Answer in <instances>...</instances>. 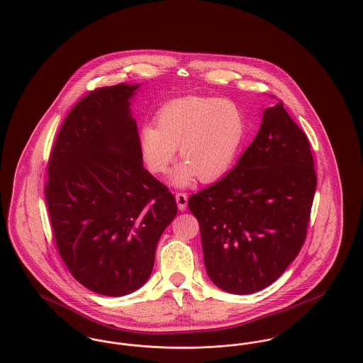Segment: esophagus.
I'll return each mask as SVG.
<instances>
[{"instance_id":"34e87169","label":"esophagus","mask_w":363,"mask_h":363,"mask_svg":"<svg viewBox=\"0 0 363 363\" xmlns=\"http://www.w3.org/2000/svg\"><path fill=\"white\" fill-rule=\"evenodd\" d=\"M175 200H177V206L179 211H185L188 207V194L186 193H177L175 194Z\"/></svg>"}]
</instances>
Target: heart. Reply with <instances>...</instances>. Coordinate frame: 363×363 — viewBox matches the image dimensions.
Segmentation results:
<instances>
[{"label": "heart", "mask_w": 363, "mask_h": 363, "mask_svg": "<svg viewBox=\"0 0 363 363\" xmlns=\"http://www.w3.org/2000/svg\"><path fill=\"white\" fill-rule=\"evenodd\" d=\"M155 125L138 133L141 157L152 174H163L178 147L182 163L171 175L177 186H188L196 177L201 182L218 179L235 162L247 134L242 108L218 97L171 100L156 112Z\"/></svg>", "instance_id": "b5f03b06"}]
</instances>
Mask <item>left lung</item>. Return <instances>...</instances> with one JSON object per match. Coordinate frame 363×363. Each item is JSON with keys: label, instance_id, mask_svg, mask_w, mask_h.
I'll list each match as a JSON object with an SVG mask.
<instances>
[{"label": "left lung", "instance_id": "8db88e82", "mask_svg": "<svg viewBox=\"0 0 363 363\" xmlns=\"http://www.w3.org/2000/svg\"><path fill=\"white\" fill-rule=\"evenodd\" d=\"M315 186L306 134L282 101L266 108L235 169L188 201L213 284L250 295L279 278L304 244Z\"/></svg>", "mask_w": 363, "mask_h": 363}]
</instances>
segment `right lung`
Instances as JSON below:
<instances>
[{
    "instance_id": "right-lung-1",
    "label": "right lung",
    "mask_w": 363,
    "mask_h": 363,
    "mask_svg": "<svg viewBox=\"0 0 363 363\" xmlns=\"http://www.w3.org/2000/svg\"><path fill=\"white\" fill-rule=\"evenodd\" d=\"M138 86L99 87L77 103L56 137L45 185L67 269L112 298L148 281L157 241L177 215L174 194L143 164L130 111Z\"/></svg>"
}]
</instances>
